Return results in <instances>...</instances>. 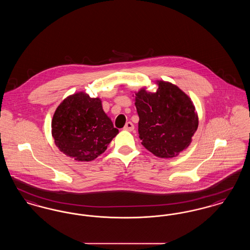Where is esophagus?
<instances>
[{
    "instance_id": "34e87169",
    "label": "esophagus",
    "mask_w": 250,
    "mask_h": 250,
    "mask_svg": "<svg viewBox=\"0 0 250 250\" xmlns=\"http://www.w3.org/2000/svg\"><path fill=\"white\" fill-rule=\"evenodd\" d=\"M125 130L132 131L134 129V125L131 122H127L124 127Z\"/></svg>"
}]
</instances>
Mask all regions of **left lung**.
<instances>
[{
  "mask_svg": "<svg viewBox=\"0 0 250 250\" xmlns=\"http://www.w3.org/2000/svg\"><path fill=\"white\" fill-rule=\"evenodd\" d=\"M155 83V92L143 87L135 93L140 139L155 156L172 158L190 145L199 125L198 113L190 97L178 86L164 81Z\"/></svg>",
  "mask_w": 250,
  "mask_h": 250,
  "instance_id": "8db88e82",
  "label": "left lung"
}]
</instances>
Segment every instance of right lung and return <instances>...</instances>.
Instances as JSON below:
<instances>
[{
  "label": "right lung",
  "mask_w": 250,
  "mask_h": 250,
  "mask_svg": "<svg viewBox=\"0 0 250 250\" xmlns=\"http://www.w3.org/2000/svg\"><path fill=\"white\" fill-rule=\"evenodd\" d=\"M119 133L99 97L79 92L64 98L51 121V135L60 151L77 161H92L107 150Z\"/></svg>",
  "instance_id": "right-lung-1"
}]
</instances>
